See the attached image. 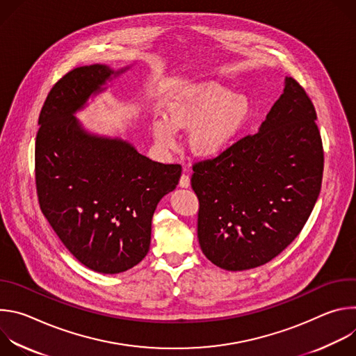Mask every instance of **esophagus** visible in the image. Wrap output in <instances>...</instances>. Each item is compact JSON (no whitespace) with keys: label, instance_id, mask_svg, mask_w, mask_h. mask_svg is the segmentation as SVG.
Returning a JSON list of instances; mask_svg holds the SVG:
<instances>
[{"label":"esophagus","instance_id":"34e87169","mask_svg":"<svg viewBox=\"0 0 356 356\" xmlns=\"http://www.w3.org/2000/svg\"><path fill=\"white\" fill-rule=\"evenodd\" d=\"M179 186H180V187H184V188L190 187V176L186 175V173H183L181 177H180V181H179Z\"/></svg>","mask_w":356,"mask_h":356}]
</instances>
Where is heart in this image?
<instances>
[{"mask_svg":"<svg viewBox=\"0 0 356 356\" xmlns=\"http://www.w3.org/2000/svg\"><path fill=\"white\" fill-rule=\"evenodd\" d=\"M249 115L248 99L232 95L217 83H202L181 92L168 108V120L152 122L159 146L175 149L176 131H193L190 145L195 155L214 158L228 146Z\"/></svg>","mask_w":356,"mask_h":356,"instance_id":"heart-1","label":"heart"}]
</instances>
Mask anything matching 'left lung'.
<instances>
[{
    "label": "left lung",
    "mask_w": 356,
    "mask_h": 356,
    "mask_svg": "<svg viewBox=\"0 0 356 356\" xmlns=\"http://www.w3.org/2000/svg\"><path fill=\"white\" fill-rule=\"evenodd\" d=\"M317 114L298 81L284 91L258 134L193 165L201 250L221 269L268 264L301 232L318 198L324 170Z\"/></svg>",
    "instance_id": "left-lung-1"
}]
</instances>
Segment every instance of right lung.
I'll return each instance as SVG.
<instances>
[{
    "instance_id": "obj_1",
    "label": "right lung",
    "mask_w": 356,
    "mask_h": 356,
    "mask_svg": "<svg viewBox=\"0 0 356 356\" xmlns=\"http://www.w3.org/2000/svg\"><path fill=\"white\" fill-rule=\"evenodd\" d=\"M111 74L104 65L66 73L44 99L35 142L43 216L79 262L106 275L125 272L146 257L158 202L181 175L180 165L154 162L125 140L80 127L74 113Z\"/></svg>"
}]
</instances>
